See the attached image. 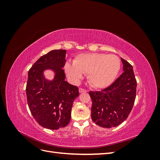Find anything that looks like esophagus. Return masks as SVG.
I'll use <instances>...</instances> for the list:
<instances>
[{
	"mask_svg": "<svg viewBox=\"0 0 160 160\" xmlns=\"http://www.w3.org/2000/svg\"><path fill=\"white\" fill-rule=\"evenodd\" d=\"M79 93H83V92H88V90L85 89H83V88H80L79 89Z\"/></svg>",
	"mask_w": 160,
	"mask_h": 160,
	"instance_id": "1",
	"label": "esophagus"
}]
</instances>
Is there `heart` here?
I'll return each instance as SVG.
<instances>
[{
	"label": "heart",
	"mask_w": 160,
	"mask_h": 160,
	"mask_svg": "<svg viewBox=\"0 0 160 160\" xmlns=\"http://www.w3.org/2000/svg\"><path fill=\"white\" fill-rule=\"evenodd\" d=\"M120 67V59L115 55L85 53L77 56L73 64L67 62L65 69L67 74L75 80L81 79L83 74H88L90 85L103 89L114 81Z\"/></svg>",
	"instance_id": "b5f03b06"
}]
</instances>
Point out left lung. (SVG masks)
Returning <instances> with one entry per match:
<instances>
[{"label": "left lung", "instance_id": "1", "mask_svg": "<svg viewBox=\"0 0 160 160\" xmlns=\"http://www.w3.org/2000/svg\"><path fill=\"white\" fill-rule=\"evenodd\" d=\"M121 59L123 73L107 88L89 93L92 100V120L103 128H114L123 123L132 111L136 97L137 81L133 67Z\"/></svg>", "mask_w": 160, "mask_h": 160}]
</instances>
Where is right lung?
<instances>
[{
	"label": "right lung",
	"mask_w": 160,
	"mask_h": 160,
	"mask_svg": "<svg viewBox=\"0 0 160 160\" xmlns=\"http://www.w3.org/2000/svg\"><path fill=\"white\" fill-rule=\"evenodd\" d=\"M66 51L52 50L37 61L28 72L26 87L27 103L36 122L42 127L58 129L68 125L75 99L79 88L65 81L63 67ZM46 68L54 70L52 81L46 80L42 75Z\"/></svg>",
	"instance_id": "add662e5"
}]
</instances>
